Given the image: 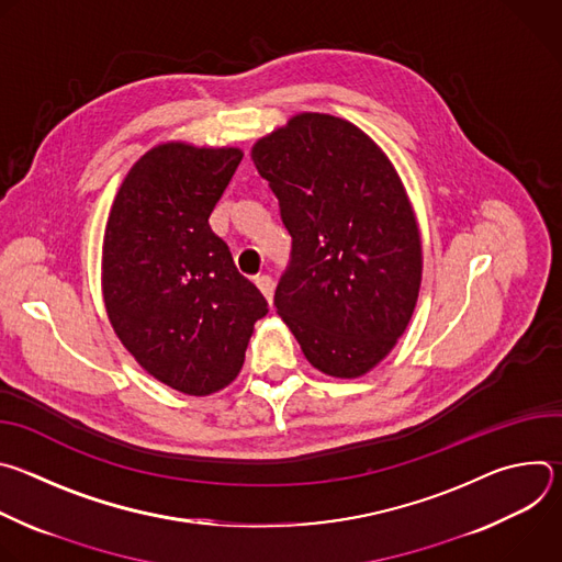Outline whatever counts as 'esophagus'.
Returning a JSON list of instances; mask_svg holds the SVG:
<instances>
[{"mask_svg":"<svg viewBox=\"0 0 562 562\" xmlns=\"http://www.w3.org/2000/svg\"><path fill=\"white\" fill-rule=\"evenodd\" d=\"M256 284H258V289L262 291V295L267 297V302L271 304V302H273V289H276L273 280H271L269 276H258V278H256Z\"/></svg>","mask_w":562,"mask_h":562,"instance_id":"34e87169","label":"esophagus"}]
</instances>
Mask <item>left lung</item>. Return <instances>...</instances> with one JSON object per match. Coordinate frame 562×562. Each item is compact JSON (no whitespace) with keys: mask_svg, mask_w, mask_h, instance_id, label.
<instances>
[{"mask_svg":"<svg viewBox=\"0 0 562 562\" xmlns=\"http://www.w3.org/2000/svg\"><path fill=\"white\" fill-rule=\"evenodd\" d=\"M251 157L291 235L278 315L315 369L364 375L405 334L423 280L403 182L367 133L325 113L291 117Z\"/></svg>","mask_w":562,"mask_h":562,"instance_id":"8db88e82","label":"left lung"}]
</instances>
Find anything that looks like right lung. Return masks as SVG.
<instances>
[{
    "label": "right lung",
    "instance_id": "add662e5",
    "mask_svg": "<svg viewBox=\"0 0 562 562\" xmlns=\"http://www.w3.org/2000/svg\"><path fill=\"white\" fill-rule=\"evenodd\" d=\"M243 150L157 144L124 178L104 233L102 291L126 351L189 395L224 389L243 369L265 295L233 265L209 215Z\"/></svg>",
    "mask_w": 562,
    "mask_h": 562
}]
</instances>
